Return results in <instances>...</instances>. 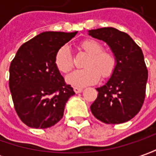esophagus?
<instances>
[{"instance_id":"1","label":"esophagus","mask_w":156,"mask_h":156,"mask_svg":"<svg viewBox=\"0 0 156 156\" xmlns=\"http://www.w3.org/2000/svg\"><path fill=\"white\" fill-rule=\"evenodd\" d=\"M74 91H75V93H76V94L81 93V91H82V88H81V87H74Z\"/></svg>"}]
</instances>
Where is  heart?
<instances>
[{
	"instance_id": "heart-1",
	"label": "heart",
	"mask_w": 156,
	"mask_h": 156,
	"mask_svg": "<svg viewBox=\"0 0 156 156\" xmlns=\"http://www.w3.org/2000/svg\"><path fill=\"white\" fill-rule=\"evenodd\" d=\"M80 48L89 55L84 64L85 69H77L67 76V81L75 87H85L92 85L103 79L109 78L116 69L115 55L109 50H103V45L95 40H85L81 41ZM57 69L63 74L69 73L74 67L73 56L68 46L59 48L55 56Z\"/></svg>"
}]
</instances>
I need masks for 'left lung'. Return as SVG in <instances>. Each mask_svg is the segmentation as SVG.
<instances>
[{"instance_id": "1", "label": "left lung", "mask_w": 156, "mask_h": 156, "mask_svg": "<svg viewBox=\"0 0 156 156\" xmlns=\"http://www.w3.org/2000/svg\"><path fill=\"white\" fill-rule=\"evenodd\" d=\"M89 34L108 43L117 59L116 69L90 106L94 116L107 124H120L141 110L146 94L147 69L141 48L128 34L115 27L89 30Z\"/></svg>"}]
</instances>
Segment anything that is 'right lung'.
I'll return each instance as SVG.
<instances>
[{
  "instance_id": "add662e5",
  "label": "right lung",
  "mask_w": 156,
  "mask_h": 156,
  "mask_svg": "<svg viewBox=\"0 0 156 156\" xmlns=\"http://www.w3.org/2000/svg\"><path fill=\"white\" fill-rule=\"evenodd\" d=\"M77 32H43L23 43L9 68V88L21 122L33 129H48L63 117L75 92L55 64L61 47Z\"/></svg>"
}]
</instances>
